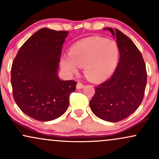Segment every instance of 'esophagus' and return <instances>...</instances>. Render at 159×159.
I'll return each instance as SVG.
<instances>
[{"label": "esophagus", "instance_id": "1", "mask_svg": "<svg viewBox=\"0 0 159 159\" xmlns=\"http://www.w3.org/2000/svg\"><path fill=\"white\" fill-rule=\"evenodd\" d=\"M84 85L82 83H81V82H78L77 85H76V87H77L78 89H82L84 88Z\"/></svg>", "mask_w": 159, "mask_h": 159}]
</instances>
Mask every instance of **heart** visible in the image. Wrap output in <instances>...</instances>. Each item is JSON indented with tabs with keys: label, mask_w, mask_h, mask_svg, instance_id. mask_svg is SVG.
I'll return each mask as SVG.
<instances>
[{
	"label": "heart",
	"mask_w": 159,
	"mask_h": 159,
	"mask_svg": "<svg viewBox=\"0 0 159 159\" xmlns=\"http://www.w3.org/2000/svg\"><path fill=\"white\" fill-rule=\"evenodd\" d=\"M119 56V48L114 40L90 36L74 43L69 48V56H63L61 63L67 73H77L78 65L83 67L87 79L100 82L113 74Z\"/></svg>",
	"instance_id": "heart-1"
}]
</instances>
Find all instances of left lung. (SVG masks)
I'll return each instance as SVG.
<instances>
[{"instance_id":"left-lung-1","label":"left lung","mask_w":159,"mask_h":159,"mask_svg":"<svg viewBox=\"0 0 159 159\" xmlns=\"http://www.w3.org/2000/svg\"><path fill=\"white\" fill-rule=\"evenodd\" d=\"M105 29L116 37L120 61L113 75L95 87L90 106L100 119L118 122L130 116L141 104L147 73L141 53L132 39L118 29Z\"/></svg>"}]
</instances>
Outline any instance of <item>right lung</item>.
I'll return each mask as SVG.
<instances>
[{
    "label": "right lung",
    "instance_id": "add662e5",
    "mask_svg": "<svg viewBox=\"0 0 159 159\" xmlns=\"http://www.w3.org/2000/svg\"><path fill=\"white\" fill-rule=\"evenodd\" d=\"M68 32L39 29L21 45L11 68L12 96L22 112L50 121L66 111L77 82L57 76L62 47Z\"/></svg>",
    "mask_w": 159,
    "mask_h": 159
}]
</instances>
